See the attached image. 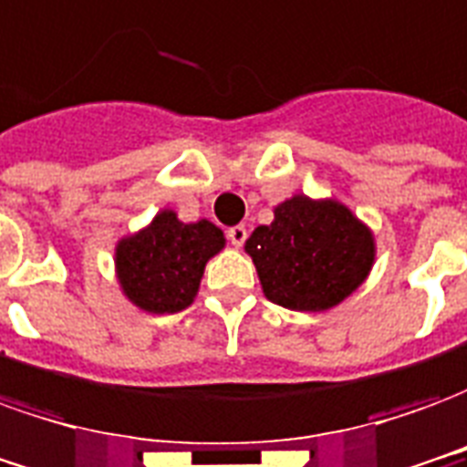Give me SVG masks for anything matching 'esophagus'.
Masks as SVG:
<instances>
[{"instance_id": "1", "label": "esophagus", "mask_w": 467, "mask_h": 467, "mask_svg": "<svg viewBox=\"0 0 467 467\" xmlns=\"http://www.w3.org/2000/svg\"><path fill=\"white\" fill-rule=\"evenodd\" d=\"M246 236H249V231H246V226H244V223L228 228V241H231L234 246H244Z\"/></svg>"}]
</instances>
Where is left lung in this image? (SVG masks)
Masks as SVG:
<instances>
[{"label": "left lung", "instance_id": "obj_1", "mask_svg": "<svg viewBox=\"0 0 467 467\" xmlns=\"http://www.w3.org/2000/svg\"><path fill=\"white\" fill-rule=\"evenodd\" d=\"M246 254L269 302L294 312H327L357 292L375 264V234L334 198L296 193L254 228Z\"/></svg>", "mask_w": 467, "mask_h": 467}]
</instances>
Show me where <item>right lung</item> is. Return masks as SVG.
I'll return each mask as SVG.
<instances>
[{"instance_id":"add662e5","label":"right lung","mask_w":467,"mask_h":467,"mask_svg":"<svg viewBox=\"0 0 467 467\" xmlns=\"http://www.w3.org/2000/svg\"><path fill=\"white\" fill-rule=\"evenodd\" d=\"M226 246L223 231L201 218L183 223L163 208L115 246V276L128 302L148 314H175L193 304L208 259Z\"/></svg>"}]
</instances>
